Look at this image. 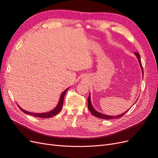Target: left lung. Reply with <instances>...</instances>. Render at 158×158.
I'll use <instances>...</instances> for the list:
<instances>
[{"mask_svg":"<svg viewBox=\"0 0 158 158\" xmlns=\"http://www.w3.org/2000/svg\"><path fill=\"white\" fill-rule=\"evenodd\" d=\"M135 55L136 56V57L138 58V62H139L140 63V67H141V69H142V74L144 72H143V69H142V63H141V60H140V55L138 53V52H135ZM91 97H90V94H89V97L88 98V109L89 111L91 112V113H92L93 115H94L95 117H98V118H102V119H113V118H120L121 117H122L123 116V114H125V113H127L128 110H127V111H126L125 113H123L121 114H118V115H114V116H111V115H107V114H102L101 113L98 112V111H96L95 110L94 107L92 106V102H91ZM138 100V99H137ZM137 101H136V102Z\"/></svg>","mask_w":158,"mask_h":158,"instance_id":"obj_1","label":"left lung"}]
</instances>
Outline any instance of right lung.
Wrapping results in <instances>:
<instances>
[{"label": "right lung", "mask_w": 158, "mask_h": 158, "mask_svg": "<svg viewBox=\"0 0 158 158\" xmlns=\"http://www.w3.org/2000/svg\"><path fill=\"white\" fill-rule=\"evenodd\" d=\"M69 89V88L66 89L64 92L61 94L60 95V99H59V102L58 103V104H57V106H56L55 108H54L52 110H51V111H49V112H46V113H31V112H28L27 111H26V110H23L22 108H21L20 106H18V107L20 108L22 111L26 113V114H30V115H33L34 117H40V118H50V117H53L55 115H56V114H58L60 111V110L62 109V107H63V100H64V95H65V94L66 92V91H67Z\"/></svg>", "instance_id": "right-lung-1"}]
</instances>
